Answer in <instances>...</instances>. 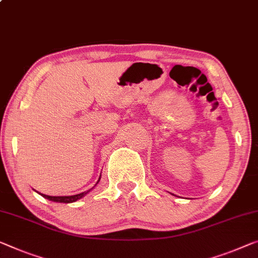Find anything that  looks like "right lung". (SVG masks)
<instances>
[{"instance_id":"1","label":"right lung","mask_w":258,"mask_h":258,"mask_svg":"<svg viewBox=\"0 0 258 258\" xmlns=\"http://www.w3.org/2000/svg\"><path fill=\"white\" fill-rule=\"evenodd\" d=\"M99 181H100V177H99L98 182ZM98 182H97V183H98ZM97 183H96V185H97ZM90 190H88V191H84V192H81V194H77V195H73V196H48V195H43V194H40V192H39V194H40L42 197L47 198V200L53 201V202H57V203H74V202H76L78 200H81L82 197H84L86 194L90 191Z\"/></svg>"}]
</instances>
